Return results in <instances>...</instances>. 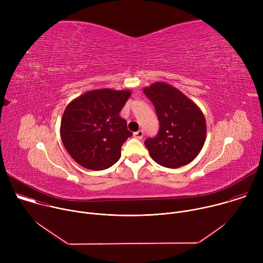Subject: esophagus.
Masks as SVG:
<instances>
[{"mask_svg": "<svg viewBox=\"0 0 263 263\" xmlns=\"http://www.w3.org/2000/svg\"><path fill=\"white\" fill-rule=\"evenodd\" d=\"M134 137L137 139H141L143 137V131L142 130H138L137 132H134Z\"/></svg>", "mask_w": 263, "mask_h": 263, "instance_id": "esophagus-1", "label": "esophagus"}]
</instances>
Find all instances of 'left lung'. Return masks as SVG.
<instances>
[{
  "mask_svg": "<svg viewBox=\"0 0 263 263\" xmlns=\"http://www.w3.org/2000/svg\"><path fill=\"white\" fill-rule=\"evenodd\" d=\"M153 103L160 129L144 144L152 159L165 167L178 168L191 163L206 140V121L199 106L176 87L155 82L143 88Z\"/></svg>",
  "mask_w": 263,
  "mask_h": 263,
  "instance_id": "1",
  "label": "left lung"
}]
</instances>
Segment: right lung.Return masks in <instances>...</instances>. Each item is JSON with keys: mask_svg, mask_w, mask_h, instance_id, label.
Here are the masks:
<instances>
[{"mask_svg": "<svg viewBox=\"0 0 263 263\" xmlns=\"http://www.w3.org/2000/svg\"><path fill=\"white\" fill-rule=\"evenodd\" d=\"M131 90L100 88L89 90L65 108L60 137L71 158L81 166L102 171L121 157V147L132 135L120 112Z\"/></svg>", "mask_w": 263, "mask_h": 263, "instance_id": "obj_1", "label": "right lung"}]
</instances>
